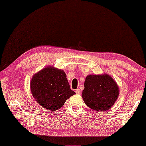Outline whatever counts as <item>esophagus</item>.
I'll return each instance as SVG.
<instances>
[{
	"mask_svg": "<svg viewBox=\"0 0 146 146\" xmlns=\"http://www.w3.org/2000/svg\"><path fill=\"white\" fill-rule=\"evenodd\" d=\"M76 93L77 94H81V90L80 89H76Z\"/></svg>",
	"mask_w": 146,
	"mask_h": 146,
	"instance_id": "1",
	"label": "esophagus"
}]
</instances>
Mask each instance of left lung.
Instances as JSON below:
<instances>
[{
  "instance_id": "1",
  "label": "left lung",
  "mask_w": 146,
  "mask_h": 146,
  "mask_svg": "<svg viewBox=\"0 0 146 146\" xmlns=\"http://www.w3.org/2000/svg\"><path fill=\"white\" fill-rule=\"evenodd\" d=\"M82 96L85 104L94 111H106L113 107L119 96V87L107 74H89L85 78Z\"/></svg>"
}]
</instances>
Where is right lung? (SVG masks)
I'll return each mask as SVG.
<instances>
[{"mask_svg": "<svg viewBox=\"0 0 146 146\" xmlns=\"http://www.w3.org/2000/svg\"><path fill=\"white\" fill-rule=\"evenodd\" d=\"M35 101L44 109L56 111L75 92L72 90L64 70L48 66L35 73L30 81Z\"/></svg>", "mask_w": 146, "mask_h": 146, "instance_id": "right-lung-1", "label": "right lung"}]
</instances>
